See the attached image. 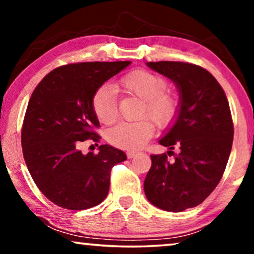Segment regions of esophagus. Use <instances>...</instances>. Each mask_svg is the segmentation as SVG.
Instances as JSON below:
<instances>
[{
    "label": "esophagus",
    "instance_id": "1",
    "mask_svg": "<svg viewBox=\"0 0 254 254\" xmlns=\"http://www.w3.org/2000/svg\"><path fill=\"white\" fill-rule=\"evenodd\" d=\"M127 155L128 159H132V158H134L135 155H137V152H132V151H130V152L127 153Z\"/></svg>",
    "mask_w": 254,
    "mask_h": 254
}]
</instances>
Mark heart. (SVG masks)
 <instances>
[{"label":"heart","mask_w":254,"mask_h":254,"mask_svg":"<svg viewBox=\"0 0 254 254\" xmlns=\"http://www.w3.org/2000/svg\"><path fill=\"white\" fill-rule=\"evenodd\" d=\"M121 86L142 100L141 115H147L156 126L164 127L173 122L178 110V100L174 94L164 92L167 83L163 78L145 70L130 72L121 79ZM117 88L106 83L98 88L92 100V107L101 123L110 124L117 117ZM154 132V126L147 119L135 122H121L107 134L109 142L119 148L139 149Z\"/></svg>","instance_id":"1"}]
</instances>
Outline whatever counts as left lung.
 I'll use <instances>...</instances> for the list:
<instances>
[{"mask_svg":"<svg viewBox=\"0 0 254 254\" xmlns=\"http://www.w3.org/2000/svg\"><path fill=\"white\" fill-rule=\"evenodd\" d=\"M149 69L177 87L180 100L173 124L160 145L180 154L169 161L166 153L151 155L144 191L148 201L167 212L198 206L222 177L234 139L229 103L217 80L201 66L183 62H147Z\"/></svg>","mask_w":254,"mask_h":254,"instance_id":"8db88e82","label":"left lung"}]
</instances>
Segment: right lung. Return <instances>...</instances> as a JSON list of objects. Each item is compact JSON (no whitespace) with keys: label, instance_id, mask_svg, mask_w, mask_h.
<instances>
[{"label":"right lung","instance_id":"add662e5","mask_svg":"<svg viewBox=\"0 0 254 254\" xmlns=\"http://www.w3.org/2000/svg\"><path fill=\"white\" fill-rule=\"evenodd\" d=\"M131 64L85 62L53 70L28 101L21 128V147L34 183L55 205L83 210L99 205L109 191L110 171L127 160L123 151L101 145L84 154L85 140L100 138L92 107L95 92Z\"/></svg>","mask_w":254,"mask_h":254}]
</instances>
